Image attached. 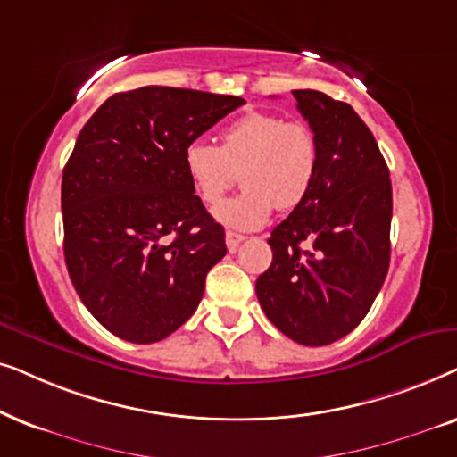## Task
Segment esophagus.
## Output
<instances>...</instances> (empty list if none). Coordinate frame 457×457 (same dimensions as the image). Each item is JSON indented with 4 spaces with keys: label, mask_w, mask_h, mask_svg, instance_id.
<instances>
[{
    "label": "esophagus",
    "mask_w": 457,
    "mask_h": 457,
    "mask_svg": "<svg viewBox=\"0 0 457 457\" xmlns=\"http://www.w3.org/2000/svg\"><path fill=\"white\" fill-rule=\"evenodd\" d=\"M242 240H245V238H242L240 234H234V232L225 234V245H228V251H229V253L238 251V246L242 245Z\"/></svg>",
    "instance_id": "34e87169"
}]
</instances>
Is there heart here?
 I'll return each mask as SVG.
<instances>
[{"label":"heart","mask_w":457,"mask_h":457,"mask_svg":"<svg viewBox=\"0 0 457 457\" xmlns=\"http://www.w3.org/2000/svg\"><path fill=\"white\" fill-rule=\"evenodd\" d=\"M184 169L206 206L223 198L240 171L245 190L219 204L215 219L229 229L251 232L270 221L276 206L290 211L305 200L318 173V144L301 120L254 111L225 127L221 145L187 142Z\"/></svg>","instance_id":"obj_1"}]
</instances>
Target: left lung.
Segmentation results:
<instances>
[{
  "mask_svg": "<svg viewBox=\"0 0 457 457\" xmlns=\"http://www.w3.org/2000/svg\"><path fill=\"white\" fill-rule=\"evenodd\" d=\"M292 94L318 144V173L305 200L267 240L273 261L254 288L279 332L324 346L360 326L385 284L393 190L360 114L321 91Z\"/></svg>",
  "mask_w": 457,
  "mask_h": 457,
  "instance_id": "left-lung-1",
  "label": "left lung"
}]
</instances>
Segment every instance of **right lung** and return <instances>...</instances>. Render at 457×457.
<instances>
[{
    "label": "right lung",
    "mask_w": 457,
    "mask_h": 457,
    "mask_svg": "<svg viewBox=\"0 0 457 457\" xmlns=\"http://www.w3.org/2000/svg\"><path fill=\"white\" fill-rule=\"evenodd\" d=\"M245 104L148 85L114 94L79 133L62 173L64 259L89 313L137 345L190 320L228 253L184 169V148Z\"/></svg>",
    "instance_id": "add662e5"
}]
</instances>
